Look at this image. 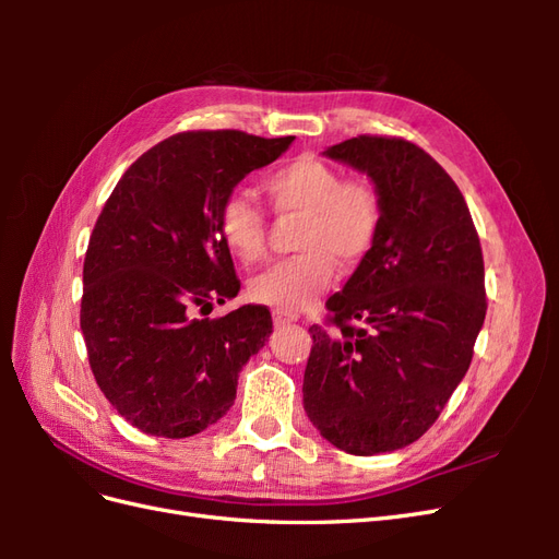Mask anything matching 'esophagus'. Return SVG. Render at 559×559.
Masks as SVG:
<instances>
[{"label": "esophagus", "instance_id": "esophagus-1", "mask_svg": "<svg viewBox=\"0 0 559 559\" xmlns=\"http://www.w3.org/2000/svg\"><path fill=\"white\" fill-rule=\"evenodd\" d=\"M273 321H275V326H284V324H292V321H296V314L275 310V312H273Z\"/></svg>", "mask_w": 559, "mask_h": 559}]
</instances>
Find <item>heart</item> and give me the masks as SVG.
I'll return each mask as SVG.
<instances>
[{"mask_svg": "<svg viewBox=\"0 0 559 559\" xmlns=\"http://www.w3.org/2000/svg\"><path fill=\"white\" fill-rule=\"evenodd\" d=\"M270 207L282 218H300L296 257L263 270L249 282V296L282 312L310 308L335 273L354 270L373 251L384 205L366 177H343L317 156H298L261 179ZM224 245L242 263H257L267 247V216L242 193H230L218 212Z\"/></svg>", "mask_w": 559, "mask_h": 559, "instance_id": "obj_1", "label": "heart"}]
</instances>
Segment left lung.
Here are the masks:
<instances>
[{
	"mask_svg": "<svg viewBox=\"0 0 559 559\" xmlns=\"http://www.w3.org/2000/svg\"><path fill=\"white\" fill-rule=\"evenodd\" d=\"M324 156L366 173L384 205L373 251L310 326L302 408L329 443L370 456L415 443L471 366L485 265L462 191L425 148L359 134Z\"/></svg>",
	"mask_w": 559,
	"mask_h": 559,
	"instance_id": "8db88e82",
	"label": "left lung"
}]
</instances>
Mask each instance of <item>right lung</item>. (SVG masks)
<instances>
[{"mask_svg": "<svg viewBox=\"0 0 559 559\" xmlns=\"http://www.w3.org/2000/svg\"><path fill=\"white\" fill-rule=\"evenodd\" d=\"M292 142L240 130L173 134L128 167L97 216L81 331L97 386L140 431L186 438L222 419L242 366L273 333L263 306L216 319L193 310L238 296L218 212Z\"/></svg>", "mask_w": 559, "mask_h": 559, "instance_id": "right-lung-1", "label": "right lung"}]
</instances>
